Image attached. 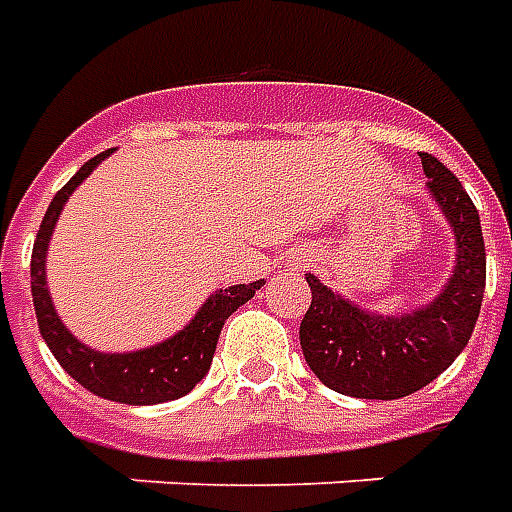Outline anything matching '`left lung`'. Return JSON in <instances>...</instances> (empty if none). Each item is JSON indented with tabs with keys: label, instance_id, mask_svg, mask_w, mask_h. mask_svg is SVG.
I'll list each match as a JSON object with an SVG mask.
<instances>
[{
	"label": "left lung",
	"instance_id": "left-lung-1",
	"mask_svg": "<svg viewBox=\"0 0 512 512\" xmlns=\"http://www.w3.org/2000/svg\"><path fill=\"white\" fill-rule=\"evenodd\" d=\"M422 157L427 192L455 234V267L430 303L405 314H375L306 275L311 306L300 347L328 389L361 400H400L452 366L469 344L485 292V242L469 192L433 154Z\"/></svg>",
	"mask_w": 512,
	"mask_h": 512
}]
</instances>
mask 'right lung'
Segmentation results:
<instances>
[{"label":"right lung","mask_w":512,"mask_h":512,"mask_svg":"<svg viewBox=\"0 0 512 512\" xmlns=\"http://www.w3.org/2000/svg\"><path fill=\"white\" fill-rule=\"evenodd\" d=\"M112 151L115 148L88 159L76 170L74 179L54 195L52 204L46 209L41 231L35 237V248H32V303H35L43 342L49 344L54 358L76 383H82L85 389L104 400L123 402V405H157V402L179 400L195 389V383L204 380L212 366L217 336L223 331L226 320L262 289L264 281L217 289L215 295L206 297L204 306L198 308V314L179 333H173L165 342L143 347V350L101 353V350H93L85 342H79L74 333L65 328V322L57 317V308L49 295V281H46V253H49V242H52L54 226L60 220L65 201L104 159L110 157Z\"/></svg>","instance_id":"right-lung-1"}]
</instances>
